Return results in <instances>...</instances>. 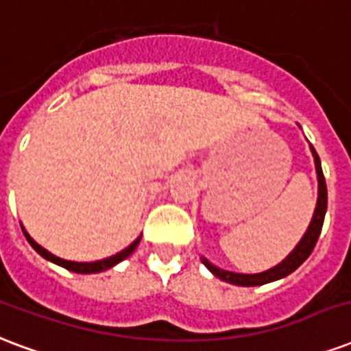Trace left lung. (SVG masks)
<instances>
[{"label": "left lung", "mask_w": 351, "mask_h": 351, "mask_svg": "<svg viewBox=\"0 0 351 351\" xmlns=\"http://www.w3.org/2000/svg\"><path fill=\"white\" fill-rule=\"evenodd\" d=\"M311 152H313V157H315V166L316 173H318V202H316L315 216L311 220L309 229L305 231V235L302 241L298 242V246L291 252V255L287 257L283 263H279L278 266H274L270 270L261 274H235L228 272V270H220L213 266L207 259H204V265L209 268L210 272L215 274L216 278H220L222 281H228L231 285H241V287H255V285H265V283H270V281H276V279H281L292 274L296 270L298 266L302 265L307 257L313 252L318 237H320V231H322L324 216H326V209H328V189H326V179H324L322 166H320V157L315 152V147L311 146Z\"/></svg>", "instance_id": "8db88e82"}]
</instances>
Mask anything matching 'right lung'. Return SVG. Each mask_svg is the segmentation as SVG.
Instances as JSON below:
<instances>
[{
  "mask_svg": "<svg viewBox=\"0 0 351 351\" xmlns=\"http://www.w3.org/2000/svg\"><path fill=\"white\" fill-rule=\"evenodd\" d=\"M23 229V228H22ZM23 235H25V239H27V242L31 244V246L35 247L36 252L42 255V257H46L47 261H51V263H55V265H60L64 266L66 270H72V272H77V274H97V272H104V270H107V268H110V266L118 265L120 261H123L125 257H129V255L135 252V247L138 246V242H141V237L136 239L131 246H128L123 252H120V254L112 255V257H109V259H104V261H96V263H73V261H64V259H59V257H55L53 254H49L47 250H44L42 246H38L31 237L27 235V231L23 229Z\"/></svg>",
  "mask_w": 351,
  "mask_h": 351,
  "instance_id": "right-lung-1",
  "label": "right lung"
}]
</instances>
